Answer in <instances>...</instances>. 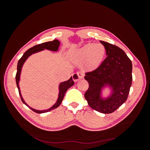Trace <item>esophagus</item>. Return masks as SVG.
Instances as JSON below:
<instances>
[{
  "mask_svg": "<svg viewBox=\"0 0 150 150\" xmlns=\"http://www.w3.org/2000/svg\"><path fill=\"white\" fill-rule=\"evenodd\" d=\"M83 78H84V74L82 72H78L73 75V80L75 82L79 81L80 80L82 79Z\"/></svg>",
  "mask_w": 150,
  "mask_h": 150,
  "instance_id": "esophagus-1",
  "label": "esophagus"
}]
</instances>
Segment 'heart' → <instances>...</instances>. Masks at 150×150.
<instances>
[{"instance_id": "b5f03b06", "label": "heart", "mask_w": 150, "mask_h": 150, "mask_svg": "<svg viewBox=\"0 0 150 150\" xmlns=\"http://www.w3.org/2000/svg\"><path fill=\"white\" fill-rule=\"evenodd\" d=\"M106 54V48L100 43H88L81 48L70 53L72 59L84 61V67L89 70L96 69L101 63Z\"/></svg>"}]
</instances>
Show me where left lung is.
Wrapping results in <instances>:
<instances>
[{"mask_svg": "<svg viewBox=\"0 0 150 150\" xmlns=\"http://www.w3.org/2000/svg\"><path fill=\"white\" fill-rule=\"evenodd\" d=\"M100 42L105 45L107 57L97 69L86 73L84 79L89 85L84 97L93 109L110 114L127 100L132 84V66L127 54L119 47ZM106 87L110 89V94L104 97L102 91Z\"/></svg>", "mask_w": 150, "mask_h": 150, "instance_id": "left-lung-1", "label": "left lung"}]
</instances>
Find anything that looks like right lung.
I'll return each mask as SVG.
<instances>
[{"mask_svg":"<svg viewBox=\"0 0 150 150\" xmlns=\"http://www.w3.org/2000/svg\"><path fill=\"white\" fill-rule=\"evenodd\" d=\"M59 45H60V42L58 40H57V39H54V40H53V41L46 42H44L41 44L36 45L33 47H31V48L29 49L28 50H27L24 53V54H23V56L21 57V58L19 60L18 63L17 73H16V81L17 87L19 90V95L21 96V100L27 106H28L29 108H30L31 110H32V111H33L34 112H35L38 114H41V113H45V112H49V111H52V110L58 107L60 105V104L61 103L63 98H64V97L65 96V93H66V91H67L68 89H69L70 87H72V86L74 84V81L72 79V76H71L70 79L68 80L67 81L60 83L59 84V88H58V89H59L58 97V99L56 101V103H55L51 108L47 109L37 110V109L32 108L30 106H28L26 102L24 101V100H23V98L22 96L20 87H19V81H20V79H21V74L22 72V69L23 64H24L25 62L26 61V60L29 57L31 56V54L43 51L45 49L50 50V51H53V52H57L58 50Z\"/></svg>","mask_w":150,"mask_h":150,"instance_id":"right-lung-1","label":"right lung"}]
</instances>
